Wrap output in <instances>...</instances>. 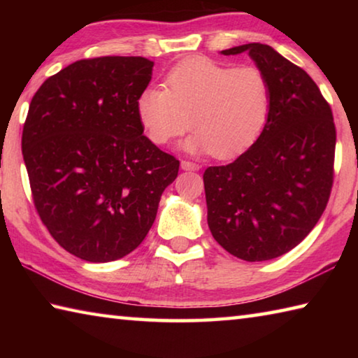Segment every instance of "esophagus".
<instances>
[{
    "instance_id": "obj_1",
    "label": "esophagus",
    "mask_w": 358,
    "mask_h": 358,
    "mask_svg": "<svg viewBox=\"0 0 358 358\" xmlns=\"http://www.w3.org/2000/svg\"><path fill=\"white\" fill-rule=\"evenodd\" d=\"M181 169H183V171L197 172V171H201V166L196 164V162H191V161H181Z\"/></svg>"
}]
</instances>
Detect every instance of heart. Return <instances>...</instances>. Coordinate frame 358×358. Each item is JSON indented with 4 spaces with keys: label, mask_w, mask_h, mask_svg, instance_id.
Here are the masks:
<instances>
[{
    "label": "heart",
    "mask_w": 358,
    "mask_h": 358,
    "mask_svg": "<svg viewBox=\"0 0 358 358\" xmlns=\"http://www.w3.org/2000/svg\"><path fill=\"white\" fill-rule=\"evenodd\" d=\"M270 110L271 88L262 71L210 58L177 64L166 76V90L148 87L136 101L137 118L150 142L166 145L191 126L196 131L185 150L213 151L222 159L257 141Z\"/></svg>",
    "instance_id": "b5f03b06"
}]
</instances>
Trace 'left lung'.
Wrapping results in <instances>:
<instances>
[{
    "label": "left lung",
    "mask_w": 358,
    "mask_h": 358,
    "mask_svg": "<svg viewBox=\"0 0 358 358\" xmlns=\"http://www.w3.org/2000/svg\"><path fill=\"white\" fill-rule=\"evenodd\" d=\"M243 52L268 78L270 117L243 155L205 171L203 186L215 240L235 257L262 262L295 248L322 216L336 131L330 106L305 71L259 42L221 55Z\"/></svg>",
    "instance_id": "1"
}]
</instances>
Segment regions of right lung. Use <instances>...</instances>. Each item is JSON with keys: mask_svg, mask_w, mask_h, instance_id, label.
Wrapping results in <instances>:
<instances>
[{"mask_svg": "<svg viewBox=\"0 0 358 358\" xmlns=\"http://www.w3.org/2000/svg\"><path fill=\"white\" fill-rule=\"evenodd\" d=\"M155 63L80 59L33 96L22 153L36 210L66 251L110 262L136 250L155 222L180 162L143 136L136 101Z\"/></svg>", "mask_w": 358, "mask_h": 358, "instance_id": "right-lung-1", "label": "right lung"}]
</instances>
